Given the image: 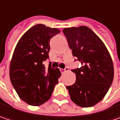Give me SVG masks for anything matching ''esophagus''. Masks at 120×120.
<instances>
[{
	"mask_svg": "<svg viewBox=\"0 0 120 120\" xmlns=\"http://www.w3.org/2000/svg\"><path fill=\"white\" fill-rule=\"evenodd\" d=\"M69 70V68H65L64 69H62V68H61L60 69V71H61V73H64L65 72H66V71H68Z\"/></svg>",
	"mask_w": 120,
	"mask_h": 120,
	"instance_id": "34e87169",
	"label": "esophagus"
}]
</instances>
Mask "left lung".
<instances>
[{"mask_svg": "<svg viewBox=\"0 0 120 120\" xmlns=\"http://www.w3.org/2000/svg\"><path fill=\"white\" fill-rule=\"evenodd\" d=\"M63 33L72 55L82 65L72 70L76 81L66 88L76 105L92 107L103 99L112 84L114 69L111 57L102 40L87 26L66 28Z\"/></svg>", "mask_w": 120, "mask_h": 120, "instance_id": "left-lung-1", "label": "left lung"}]
</instances>
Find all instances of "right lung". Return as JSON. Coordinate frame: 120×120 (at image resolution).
I'll return each instance as SVG.
<instances>
[{
	"instance_id": "right-lung-1",
	"label": "right lung",
	"mask_w": 120,
	"mask_h": 120,
	"mask_svg": "<svg viewBox=\"0 0 120 120\" xmlns=\"http://www.w3.org/2000/svg\"><path fill=\"white\" fill-rule=\"evenodd\" d=\"M56 28L36 24L20 39L13 52L9 76L19 97L27 104L39 106L51 97L61 74L43 62L49 59L50 40L59 33Z\"/></svg>"
}]
</instances>
